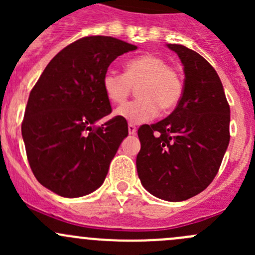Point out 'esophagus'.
<instances>
[{"instance_id":"esophagus-1","label":"esophagus","mask_w":255,"mask_h":255,"mask_svg":"<svg viewBox=\"0 0 255 255\" xmlns=\"http://www.w3.org/2000/svg\"><path fill=\"white\" fill-rule=\"evenodd\" d=\"M135 132H137V128H135V126L134 125H128V133H129L130 135H133V134H135Z\"/></svg>"}]
</instances>
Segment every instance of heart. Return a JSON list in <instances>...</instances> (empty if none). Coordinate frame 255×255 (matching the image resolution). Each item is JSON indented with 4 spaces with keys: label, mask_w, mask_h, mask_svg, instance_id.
<instances>
[{
    "label": "heart",
    "mask_w": 255,
    "mask_h": 255,
    "mask_svg": "<svg viewBox=\"0 0 255 255\" xmlns=\"http://www.w3.org/2000/svg\"><path fill=\"white\" fill-rule=\"evenodd\" d=\"M107 99L112 104L126 101L133 87L139 99L122 105L115 111L117 117L130 125H140L161 111H169L179 104L184 84L175 69L169 68L166 60L146 54L128 61L126 74L109 69L102 79Z\"/></svg>",
    "instance_id": "1"
}]
</instances>
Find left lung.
Returning a JSON list of instances; mask_svg holds the SVG:
<instances>
[{"label": "left lung", "instance_id": "1", "mask_svg": "<svg viewBox=\"0 0 255 255\" xmlns=\"http://www.w3.org/2000/svg\"><path fill=\"white\" fill-rule=\"evenodd\" d=\"M184 66L182 96L166 118L138 129L137 171L144 189L185 201L212 182L230 144V106L215 69L199 53L166 44Z\"/></svg>", "mask_w": 255, "mask_h": 255}]
</instances>
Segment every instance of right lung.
Here are the masks:
<instances>
[{
	"label": "right lung",
	"mask_w": 255,
	"mask_h": 255,
	"mask_svg": "<svg viewBox=\"0 0 255 255\" xmlns=\"http://www.w3.org/2000/svg\"><path fill=\"white\" fill-rule=\"evenodd\" d=\"M137 47L105 35L85 37L59 51L29 94L22 137L38 181L63 197H81L99 189L128 126L111 113L102 86L110 64Z\"/></svg>",
	"instance_id": "1"
}]
</instances>
